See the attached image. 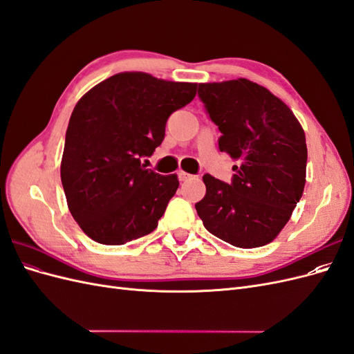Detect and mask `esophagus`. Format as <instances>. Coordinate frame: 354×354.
Returning a JSON list of instances; mask_svg holds the SVG:
<instances>
[{
  "label": "esophagus",
  "mask_w": 354,
  "mask_h": 354,
  "mask_svg": "<svg viewBox=\"0 0 354 354\" xmlns=\"http://www.w3.org/2000/svg\"><path fill=\"white\" fill-rule=\"evenodd\" d=\"M178 177H180L181 181H186V180H189L192 176H190L189 173H186V171L181 169V171H178Z\"/></svg>",
  "instance_id": "obj_1"
}]
</instances>
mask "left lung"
<instances>
[{
  "mask_svg": "<svg viewBox=\"0 0 354 354\" xmlns=\"http://www.w3.org/2000/svg\"><path fill=\"white\" fill-rule=\"evenodd\" d=\"M198 94L221 133L218 149L233 165L232 183L205 174L195 208L214 236L239 248L270 243L291 218L306 185L301 124L269 90L250 80L199 84Z\"/></svg>",
  "mask_w": 354,
  "mask_h": 354,
  "instance_id": "1",
  "label": "left lung"
}]
</instances>
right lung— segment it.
<instances>
[{
	"mask_svg": "<svg viewBox=\"0 0 354 354\" xmlns=\"http://www.w3.org/2000/svg\"><path fill=\"white\" fill-rule=\"evenodd\" d=\"M195 95L196 84L121 72L78 100L60 177L72 217L88 238L124 245L158 227L178 178L146 168L142 158L162 143L169 115Z\"/></svg>",
	"mask_w": 354,
	"mask_h": 354,
	"instance_id": "right-lung-1",
	"label": "right lung"
}]
</instances>
